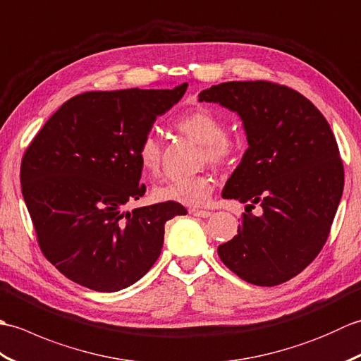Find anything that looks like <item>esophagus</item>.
I'll return each instance as SVG.
<instances>
[{
  "label": "esophagus",
  "mask_w": 361,
  "mask_h": 361,
  "mask_svg": "<svg viewBox=\"0 0 361 361\" xmlns=\"http://www.w3.org/2000/svg\"><path fill=\"white\" fill-rule=\"evenodd\" d=\"M189 214H190V216H194V217H202V219H206V217L211 216L209 211H206V209H195V208H190V209H189Z\"/></svg>",
  "instance_id": "34e87169"
}]
</instances>
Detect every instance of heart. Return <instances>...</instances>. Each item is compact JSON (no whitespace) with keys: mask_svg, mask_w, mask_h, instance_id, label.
Instances as JSON below:
<instances>
[{"mask_svg":"<svg viewBox=\"0 0 361 361\" xmlns=\"http://www.w3.org/2000/svg\"><path fill=\"white\" fill-rule=\"evenodd\" d=\"M175 128L180 133L202 144V159L212 166H226L233 163L237 153L235 142L225 135L226 124L219 114L206 106H195L175 121ZM137 158L142 171L155 176L161 169V145L153 135H145L137 145ZM214 190L211 175H195L192 178L167 181L153 190V198L158 202H172L185 206H202L209 200Z\"/></svg>","mask_w":361,"mask_h":361,"instance_id":"b5f03b06","label":"heart"}]
</instances>
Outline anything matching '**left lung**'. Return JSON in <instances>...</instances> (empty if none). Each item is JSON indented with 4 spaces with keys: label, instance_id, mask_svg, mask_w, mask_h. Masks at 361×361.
Listing matches in <instances>:
<instances>
[{
    "label": "left lung",
    "instance_id": "1",
    "mask_svg": "<svg viewBox=\"0 0 361 361\" xmlns=\"http://www.w3.org/2000/svg\"><path fill=\"white\" fill-rule=\"evenodd\" d=\"M200 101L239 113L250 144L221 192L250 204L219 256L243 281L279 286L313 262L331 233L344 186L332 128L307 97L276 82H225Z\"/></svg>",
    "mask_w": 361,
    "mask_h": 361
}]
</instances>
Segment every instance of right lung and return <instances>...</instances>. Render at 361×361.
<instances>
[{"label": "right lung", "mask_w": 361, "mask_h": 361, "mask_svg": "<svg viewBox=\"0 0 361 361\" xmlns=\"http://www.w3.org/2000/svg\"><path fill=\"white\" fill-rule=\"evenodd\" d=\"M186 88L87 91L60 106L27 145L21 192L38 247L68 279L118 291L157 262L164 224L185 216V206H124L145 192L137 145Z\"/></svg>", "instance_id": "add662e5"}]
</instances>
